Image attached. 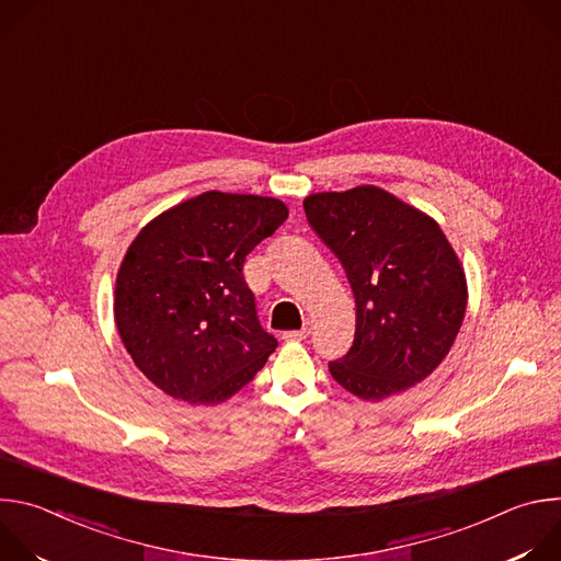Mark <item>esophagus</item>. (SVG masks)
Listing matches in <instances>:
<instances>
[{
  "mask_svg": "<svg viewBox=\"0 0 561 561\" xmlns=\"http://www.w3.org/2000/svg\"><path fill=\"white\" fill-rule=\"evenodd\" d=\"M308 335H310V329H301V331H286L282 337L286 342H304L308 340Z\"/></svg>",
  "mask_w": 561,
  "mask_h": 561,
  "instance_id": "obj_1",
  "label": "esophagus"
}]
</instances>
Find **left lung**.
<instances>
[{"label": "left lung", "mask_w": 561, "mask_h": 561, "mask_svg": "<svg viewBox=\"0 0 561 561\" xmlns=\"http://www.w3.org/2000/svg\"><path fill=\"white\" fill-rule=\"evenodd\" d=\"M304 210L357 306L353 346L329 364L333 379L377 402L426 379L448 355L468 297L439 224L377 186L308 195Z\"/></svg>", "instance_id": "1"}]
</instances>
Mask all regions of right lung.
<instances>
[{"label":"right lung","instance_id":"1","mask_svg":"<svg viewBox=\"0 0 561 561\" xmlns=\"http://www.w3.org/2000/svg\"><path fill=\"white\" fill-rule=\"evenodd\" d=\"M286 217L279 199L208 191L139 230L117 273L115 322L157 388L219 404L264 368L277 340L262 329L242 271Z\"/></svg>","mask_w":561,"mask_h":561}]
</instances>
